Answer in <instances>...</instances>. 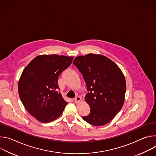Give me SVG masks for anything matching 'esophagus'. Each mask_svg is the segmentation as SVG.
<instances>
[{
	"instance_id": "obj_1",
	"label": "esophagus",
	"mask_w": 156,
	"mask_h": 156,
	"mask_svg": "<svg viewBox=\"0 0 156 156\" xmlns=\"http://www.w3.org/2000/svg\"><path fill=\"white\" fill-rule=\"evenodd\" d=\"M80 101H81V98H80V96L76 97V98H75V99H74V101H75V103H78V102H80Z\"/></svg>"
}]
</instances>
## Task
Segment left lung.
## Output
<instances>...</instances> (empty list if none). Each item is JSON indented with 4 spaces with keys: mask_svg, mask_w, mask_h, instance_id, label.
Listing matches in <instances>:
<instances>
[{
    "mask_svg": "<svg viewBox=\"0 0 156 156\" xmlns=\"http://www.w3.org/2000/svg\"><path fill=\"white\" fill-rule=\"evenodd\" d=\"M73 63L82 74L89 93L84 99L90 113L83 119L94 126L112 120L125 101L126 81L119 66L101 55L90 54L76 57Z\"/></svg>",
    "mask_w": 156,
    "mask_h": 156,
    "instance_id": "8db88e82",
    "label": "left lung"
}]
</instances>
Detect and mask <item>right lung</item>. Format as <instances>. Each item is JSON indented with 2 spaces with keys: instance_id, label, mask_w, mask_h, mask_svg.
I'll return each mask as SVG.
<instances>
[{
  "instance_id": "add662e5",
  "label": "right lung",
  "mask_w": 156,
  "mask_h": 156,
  "mask_svg": "<svg viewBox=\"0 0 156 156\" xmlns=\"http://www.w3.org/2000/svg\"><path fill=\"white\" fill-rule=\"evenodd\" d=\"M72 57L42 55L23 70L18 82V93L28 112L43 123L61 115L66 102L59 92L58 77L71 65Z\"/></svg>"
}]
</instances>
